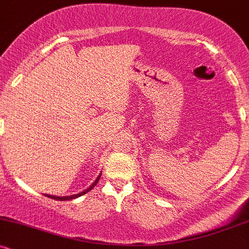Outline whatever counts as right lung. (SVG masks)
<instances>
[{
  "label": "right lung",
  "mask_w": 249,
  "mask_h": 249,
  "mask_svg": "<svg viewBox=\"0 0 249 249\" xmlns=\"http://www.w3.org/2000/svg\"><path fill=\"white\" fill-rule=\"evenodd\" d=\"M99 178H101V174H99V176L97 177V179L95 180V181H93V184L91 185L90 187H88L87 190H84V191H83V192L78 193V194H73V196H49V194H45V196H49V198H51V199H55V200H61V201H65V200H72V199H76V198H78V196H83V194L88 193L89 191L92 190V188L95 187L96 185H97V182L99 181Z\"/></svg>",
  "instance_id": "right-lung-1"
}]
</instances>
